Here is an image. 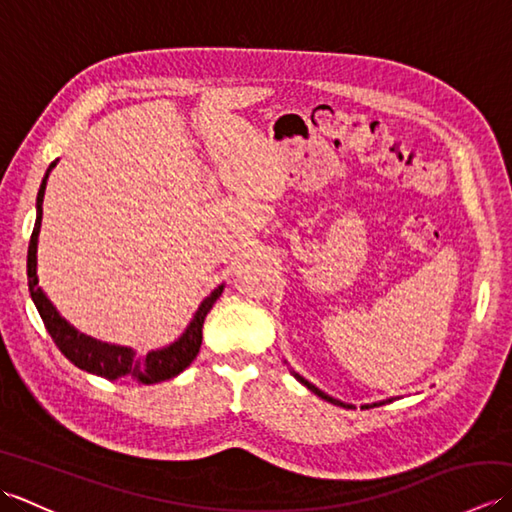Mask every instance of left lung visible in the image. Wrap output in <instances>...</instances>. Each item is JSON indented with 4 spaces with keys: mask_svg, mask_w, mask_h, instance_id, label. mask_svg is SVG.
Here are the masks:
<instances>
[{
    "mask_svg": "<svg viewBox=\"0 0 512 512\" xmlns=\"http://www.w3.org/2000/svg\"><path fill=\"white\" fill-rule=\"evenodd\" d=\"M292 376H295L297 380H299V383L303 385V387H308L310 391H312V394H317L319 398H323V400H328V402H332V405H341V407H347L345 405V402H341V400H336V398H332V396H328V394H325V391H321L317 385H312V383H308V380L306 378H303V376H299L297 372H292ZM391 400H394V398H389V400H383V402H372V405H363L361 409H369V407H378V405H385V402H391Z\"/></svg>",
    "mask_w": 512,
    "mask_h": 512,
    "instance_id": "obj_1",
    "label": "left lung"
}]
</instances>
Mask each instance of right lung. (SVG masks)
I'll list each match as a JSON object with an SVG mask.
<instances>
[{"instance_id": "obj_1", "label": "right lung", "mask_w": 512, "mask_h": 512, "mask_svg": "<svg viewBox=\"0 0 512 512\" xmlns=\"http://www.w3.org/2000/svg\"><path fill=\"white\" fill-rule=\"evenodd\" d=\"M54 165H57V160L52 162L46 171V176L41 180V187L37 193V220H35V228H32L30 246H28V290L41 314L43 325H46L48 334L52 336V341L57 343L61 354L68 358L72 365L83 369V372H90L94 376H101L107 380H118L127 376V378L138 380V383L143 385H154L178 376L193 363V358L198 356L200 345H202L204 319L213 308V303L220 299L224 284L217 286L211 295L200 303V308L195 310L187 330H184L176 341L160 347V350H151L147 356H138L132 347L105 343L76 330L74 325L65 321L57 312V308L52 306V301L46 297V292L41 290L39 277H37V244H39L41 215H43L41 204H43V193H46L48 176L54 169Z\"/></svg>"}]
</instances>
